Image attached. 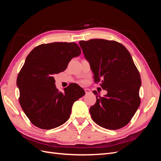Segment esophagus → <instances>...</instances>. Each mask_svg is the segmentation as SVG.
Wrapping results in <instances>:
<instances>
[{"instance_id":"1","label":"esophagus","mask_w":161,"mask_h":161,"mask_svg":"<svg viewBox=\"0 0 161 161\" xmlns=\"http://www.w3.org/2000/svg\"><path fill=\"white\" fill-rule=\"evenodd\" d=\"M85 91L86 94H89L91 92V91L89 89H85Z\"/></svg>"}]
</instances>
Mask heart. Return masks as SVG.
<instances>
[{
    "instance_id": "b5f03b06",
    "label": "heart",
    "mask_w": 161,
    "mask_h": 161,
    "mask_svg": "<svg viewBox=\"0 0 161 161\" xmlns=\"http://www.w3.org/2000/svg\"><path fill=\"white\" fill-rule=\"evenodd\" d=\"M80 82H82V83H84V82H85V81H84V80H81Z\"/></svg>"
}]
</instances>
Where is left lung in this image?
I'll use <instances>...</instances> for the list:
<instances>
[{"label": "left lung", "instance_id": "1", "mask_svg": "<svg viewBox=\"0 0 161 161\" xmlns=\"http://www.w3.org/2000/svg\"><path fill=\"white\" fill-rule=\"evenodd\" d=\"M90 63L95 82L108 91L98 95L89 112L95 122L104 128L118 130L127 125L140 104V75L130 52L121 43L103 39L80 41Z\"/></svg>", "mask_w": 161, "mask_h": 161}]
</instances>
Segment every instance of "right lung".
I'll list each match as a JSON object with an SVG mask.
<instances>
[{
  "label": "right lung",
  "instance_id": "1",
  "mask_svg": "<svg viewBox=\"0 0 161 161\" xmlns=\"http://www.w3.org/2000/svg\"><path fill=\"white\" fill-rule=\"evenodd\" d=\"M81 53L76 43L53 42L36 47L29 53L19 72L17 85L19 103L36 127L50 130L69 119L74 102L85 92L76 83L58 91L54 76L64 71L69 62Z\"/></svg>",
  "mask_w": 161,
  "mask_h": 161
}]
</instances>
